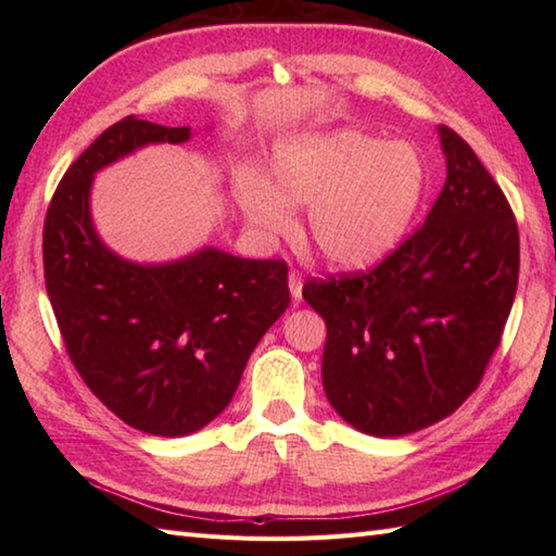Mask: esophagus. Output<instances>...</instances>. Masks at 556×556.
<instances>
[{
    "label": "esophagus",
    "instance_id": "obj_1",
    "mask_svg": "<svg viewBox=\"0 0 556 556\" xmlns=\"http://www.w3.org/2000/svg\"><path fill=\"white\" fill-rule=\"evenodd\" d=\"M289 291H291V299L293 301H301L303 296V279L296 269L289 271Z\"/></svg>",
    "mask_w": 556,
    "mask_h": 556
}]
</instances>
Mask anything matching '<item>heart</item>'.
Wrapping results in <instances>:
<instances>
[{
	"instance_id": "obj_1",
	"label": "heart",
	"mask_w": 556,
	"mask_h": 556,
	"mask_svg": "<svg viewBox=\"0 0 556 556\" xmlns=\"http://www.w3.org/2000/svg\"><path fill=\"white\" fill-rule=\"evenodd\" d=\"M425 184L428 169L410 143L346 126L279 140L269 179L239 169L233 193L248 224L265 236L291 231V207L308 205L305 233L315 251L332 267L363 269L404 239Z\"/></svg>"
}]
</instances>
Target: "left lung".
Here are the masks:
<instances>
[{
	"label": "left lung",
	"mask_w": 556,
	"mask_h": 556,
	"mask_svg": "<svg viewBox=\"0 0 556 556\" xmlns=\"http://www.w3.org/2000/svg\"><path fill=\"white\" fill-rule=\"evenodd\" d=\"M446 181L422 227L370 271L308 281L323 387L351 428L418 432L476 392L518 285V227L464 138L440 126Z\"/></svg>",
	"instance_id": "1"
}]
</instances>
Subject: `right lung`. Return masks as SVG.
I'll list each match as a JSON object with an SVG mask.
<instances>
[{"label": "right lung", "mask_w": 556, "mask_h": 556, "mask_svg": "<svg viewBox=\"0 0 556 556\" xmlns=\"http://www.w3.org/2000/svg\"><path fill=\"white\" fill-rule=\"evenodd\" d=\"M191 140L126 116L59 181L45 217V287L83 382L114 416L155 437L203 430L229 406L257 341L289 308L285 260L222 248L169 263H134L100 239L96 174L136 150Z\"/></svg>", "instance_id": "obj_1"}]
</instances>
